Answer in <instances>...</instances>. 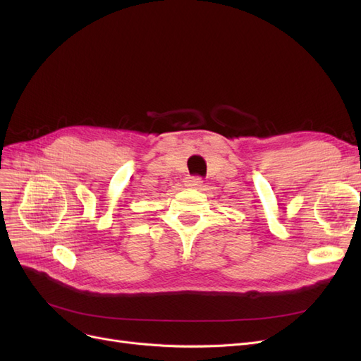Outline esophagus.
I'll return each mask as SVG.
<instances>
[{
  "instance_id": "1",
  "label": "esophagus",
  "mask_w": 361,
  "mask_h": 361,
  "mask_svg": "<svg viewBox=\"0 0 361 361\" xmlns=\"http://www.w3.org/2000/svg\"><path fill=\"white\" fill-rule=\"evenodd\" d=\"M203 183V179L200 176H191L188 179V187H192V188H200Z\"/></svg>"
}]
</instances>
